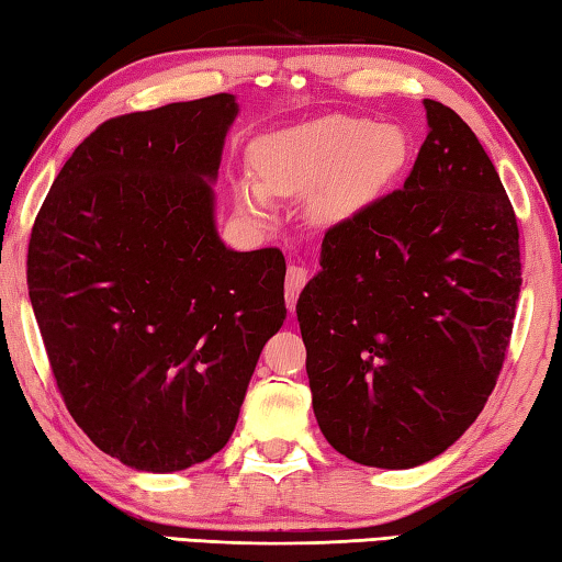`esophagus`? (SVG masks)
I'll list each match as a JSON object with an SVG mask.
<instances>
[{
	"label": "esophagus",
	"instance_id": "34e87169",
	"mask_svg": "<svg viewBox=\"0 0 562 562\" xmlns=\"http://www.w3.org/2000/svg\"><path fill=\"white\" fill-rule=\"evenodd\" d=\"M310 280V272L302 268V265H290L288 268V280H284V297H288V310L294 312V304H297V297L304 284Z\"/></svg>",
	"mask_w": 562,
	"mask_h": 562
}]
</instances>
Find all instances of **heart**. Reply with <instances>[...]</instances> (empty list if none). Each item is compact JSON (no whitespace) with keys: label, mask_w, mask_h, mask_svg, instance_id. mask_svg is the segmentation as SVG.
Masks as SVG:
<instances>
[{"label":"heart","mask_w":562,"mask_h":562,"mask_svg":"<svg viewBox=\"0 0 562 562\" xmlns=\"http://www.w3.org/2000/svg\"><path fill=\"white\" fill-rule=\"evenodd\" d=\"M412 146L402 128L367 119L322 116L268 133L250 146L252 180L233 201L252 225L272 221L274 198H302L319 223H341L372 205L404 173Z\"/></svg>","instance_id":"b5f03b06"}]
</instances>
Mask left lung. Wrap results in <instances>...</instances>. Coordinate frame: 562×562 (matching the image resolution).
Here are the masks:
<instances>
[{
	"instance_id": "left-lung-1",
	"label": "left lung",
	"mask_w": 562,
	"mask_h": 562,
	"mask_svg": "<svg viewBox=\"0 0 562 562\" xmlns=\"http://www.w3.org/2000/svg\"><path fill=\"white\" fill-rule=\"evenodd\" d=\"M429 136L404 188L322 240L297 300L312 406L339 453L412 469L469 429L508 355L518 223L459 113L424 99Z\"/></svg>"
}]
</instances>
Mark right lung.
Listing matches in <instances>:
<instances>
[{"mask_svg": "<svg viewBox=\"0 0 562 562\" xmlns=\"http://www.w3.org/2000/svg\"><path fill=\"white\" fill-rule=\"evenodd\" d=\"M231 93L103 121L36 215L26 282L66 408L103 453L170 473L231 439L288 317L278 247L227 250L213 188Z\"/></svg>", "mask_w": 562, "mask_h": 562, "instance_id": "1", "label": "right lung"}]
</instances>
